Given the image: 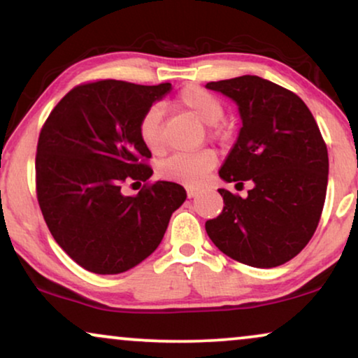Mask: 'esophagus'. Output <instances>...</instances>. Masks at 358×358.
Here are the masks:
<instances>
[{"label":"esophagus","mask_w":358,"mask_h":358,"mask_svg":"<svg viewBox=\"0 0 358 358\" xmlns=\"http://www.w3.org/2000/svg\"><path fill=\"white\" fill-rule=\"evenodd\" d=\"M185 192H187V197H189V199H192V197H195V195L199 194V189L187 187V189H185Z\"/></svg>","instance_id":"34e87169"}]
</instances>
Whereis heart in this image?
<instances>
[{"instance_id":"1","label":"heart","mask_w":358,"mask_h":358,"mask_svg":"<svg viewBox=\"0 0 358 358\" xmlns=\"http://www.w3.org/2000/svg\"><path fill=\"white\" fill-rule=\"evenodd\" d=\"M178 106L189 110L190 114L205 125H213L212 135L222 136L223 131L218 129L217 124L223 119L224 107L223 102L213 96L212 92L202 90L199 86H189L179 92ZM138 135L141 143L148 148L151 153H161L164 148L163 135V109L159 106L150 107L141 115L138 122ZM215 166H217V155L212 150H200L195 153H178L169 156L159 166L161 178L174 180L185 185H200L207 179Z\"/></svg>"}]
</instances>
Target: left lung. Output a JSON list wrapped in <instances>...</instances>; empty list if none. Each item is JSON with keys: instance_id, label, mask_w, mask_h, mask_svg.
<instances>
[{"instance_id": "1", "label": "left lung", "mask_w": 358, "mask_h": 358, "mask_svg": "<svg viewBox=\"0 0 358 358\" xmlns=\"http://www.w3.org/2000/svg\"><path fill=\"white\" fill-rule=\"evenodd\" d=\"M205 87L236 102L243 120L220 178L252 184L244 199L218 189L224 207L205 223L207 234L234 261L282 266L306 246L324 207L329 158L315 117L295 92L259 76Z\"/></svg>"}]
</instances>
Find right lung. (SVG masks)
<instances>
[{
  "label": "right lung",
  "mask_w": 358,
  "mask_h": 358,
  "mask_svg": "<svg viewBox=\"0 0 358 358\" xmlns=\"http://www.w3.org/2000/svg\"><path fill=\"white\" fill-rule=\"evenodd\" d=\"M173 90L102 80L80 85L50 112L36 156L37 199L52 236L86 271L112 275L138 266L159 246L182 185L158 180L136 195L127 180H148L141 115Z\"/></svg>",
  "instance_id": "right-lung-1"
}]
</instances>
